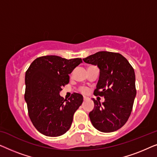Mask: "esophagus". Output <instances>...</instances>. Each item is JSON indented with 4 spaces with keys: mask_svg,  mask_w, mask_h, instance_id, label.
I'll return each instance as SVG.
<instances>
[{
    "mask_svg": "<svg viewBox=\"0 0 157 157\" xmlns=\"http://www.w3.org/2000/svg\"><path fill=\"white\" fill-rule=\"evenodd\" d=\"M87 99H88V98L86 97V96H83V100L86 101V100H87Z\"/></svg>",
    "mask_w": 157,
    "mask_h": 157,
    "instance_id": "esophagus-1",
    "label": "esophagus"
}]
</instances>
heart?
<instances>
[{
	"instance_id": "heart-1",
	"label": "heart",
	"mask_w": 157,
	"mask_h": 157,
	"mask_svg": "<svg viewBox=\"0 0 157 157\" xmlns=\"http://www.w3.org/2000/svg\"><path fill=\"white\" fill-rule=\"evenodd\" d=\"M80 91L83 94H87L88 91H89V89L86 87H81L80 89Z\"/></svg>"
}]
</instances>
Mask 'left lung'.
<instances>
[{"instance_id":"obj_1","label":"left lung","mask_w":157,"mask_h":157,"mask_svg":"<svg viewBox=\"0 0 157 157\" xmlns=\"http://www.w3.org/2000/svg\"><path fill=\"white\" fill-rule=\"evenodd\" d=\"M83 60L99 68L94 94L105 98L102 104L93 98L94 108L89 113L90 120L100 132H115L126 123L132 113L136 94L134 68L119 53L99 51Z\"/></svg>"}]
</instances>
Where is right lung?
Segmentation results:
<instances>
[{
  "instance_id": "add662e5",
  "label": "right lung",
  "mask_w": 157,
  "mask_h": 157,
  "mask_svg": "<svg viewBox=\"0 0 157 157\" xmlns=\"http://www.w3.org/2000/svg\"><path fill=\"white\" fill-rule=\"evenodd\" d=\"M81 63L82 60L79 58L66 59L45 56L34 60L25 72L24 98L30 119L45 136H61L71 126L83 96L74 93L67 100L59 93L69 82L68 74Z\"/></svg>"
}]
</instances>
